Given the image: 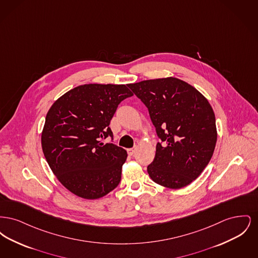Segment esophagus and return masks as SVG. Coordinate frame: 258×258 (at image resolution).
I'll use <instances>...</instances> for the list:
<instances>
[{
	"mask_svg": "<svg viewBox=\"0 0 258 258\" xmlns=\"http://www.w3.org/2000/svg\"><path fill=\"white\" fill-rule=\"evenodd\" d=\"M135 150H136V148H130V149H127V154L130 155V156H133L134 154L135 153Z\"/></svg>",
	"mask_w": 258,
	"mask_h": 258,
	"instance_id": "esophagus-1",
	"label": "esophagus"
}]
</instances>
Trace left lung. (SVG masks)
<instances>
[{
	"instance_id": "1",
	"label": "left lung",
	"mask_w": 258,
	"mask_h": 258,
	"mask_svg": "<svg viewBox=\"0 0 258 258\" xmlns=\"http://www.w3.org/2000/svg\"><path fill=\"white\" fill-rule=\"evenodd\" d=\"M127 86L146 105L160 139L149 176L169 188L190 184L207 166L217 143L215 113L207 98L175 77Z\"/></svg>"
}]
</instances>
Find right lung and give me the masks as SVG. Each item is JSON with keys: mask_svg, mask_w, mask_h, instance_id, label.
Returning <instances> with one entry per match:
<instances>
[{"mask_svg": "<svg viewBox=\"0 0 258 258\" xmlns=\"http://www.w3.org/2000/svg\"><path fill=\"white\" fill-rule=\"evenodd\" d=\"M134 94L125 85L85 84L58 98L47 112L41 146L51 170L75 196L98 199L121 181L127 154L100 138L113 137L109 127L118 105Z\"/></svg>", "mask_w": 258, "mask_h": 258, "instance_id": "right-lung-1", "label": "right lung"}]
</instances>
